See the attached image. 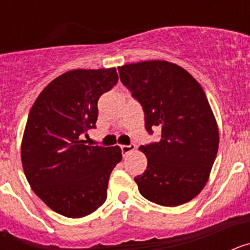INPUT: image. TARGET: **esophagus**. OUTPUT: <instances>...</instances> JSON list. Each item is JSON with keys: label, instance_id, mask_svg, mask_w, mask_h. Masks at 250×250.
<instances>
[{"label": "esophagus", "instance_id": "esophagus-1", "mask_svg": "<svg viewBox=\"0 0 250 250\" xmlns=\"http://www.w3.org/2000/svg\"><path fill=\"white\" fill-rule=\"evenodd\" d=\"M121 151H123L124 155H126V154H129V152L134 151L135 150V145L134 144H130V145H121Z\"/></svg>", "mask_w": 250, "mask_h": 250}]
</instances>
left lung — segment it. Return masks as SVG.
<instances>
[{
    "instance_id": "1",
    "label": "left lung",
    "mask_w": 250,
    "mask_h": 250,
    "mask_svg": "<svg viewBox=\"0 0 250 250\" xmlns=\"http://www.w3.org/2000/svg\"><path fill=\"white\" fill-rule=\"evenodd\" d=\"M120 80L143 106L145 127L161 129L158 143L141 145L147 158L135 178L145 199L163 207L190 202L207 184L219 146V130L200 83L163 60L118 67Z\"/></svg>"
}]
</instances>
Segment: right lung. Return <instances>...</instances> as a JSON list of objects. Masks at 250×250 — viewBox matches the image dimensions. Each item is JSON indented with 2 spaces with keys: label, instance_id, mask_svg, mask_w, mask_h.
Wrapping results in <instances>:
<instances>
[{
  "label": "right lung",
  "instance_id": "add662e5",
  "mask_svg": "<svg viewBox=\"0 0 250 250\" xmlns=\"http://www.w3.org/2000/svg\"><path fill=\"white\" fill-rule=\"evenodd\" d=\"M116 68L72 70L41 91L28 114L21 160L28 184L48 208L83 218L105 203L119 146L86 145L96 127L98 101L118 83Z\"/></svg>",
  "mask_w": 250,
  "mask_h": 250
}]
</instances>
